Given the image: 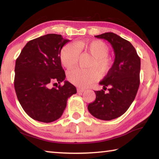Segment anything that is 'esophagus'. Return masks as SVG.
I'll use <instances>...</instances> for the list:
<instances>
[{"label": "esophagus", "instance_id": "34e87169", "mask_svg": "<svg viewBox=\"0 0 159 159\" xmlns=\"http://www.w3.org/2000/svg\"><path fill=\"white\" fill-rule=\"evenodd\" d=\"M77 90H78V92H79V93H83V92H84V91H85L84 89H82V88H78Z\"/></svg>", "mask_w": 159, "mask_h": 159}]
</instances>
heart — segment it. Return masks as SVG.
Masks as SVG:
<instances>
[{
  "label": "heart",
  "mask_w": 159,
  "mask_h": 159,
  "mask_svg": "<svg viewBox=\"0 0 159 159\" xmlns=\"http://www.w3.org/2000/svg\"><path fill=\"white\" fill-rule=\"evenodd\" d=\"M87 52L93 56L89 69L76 68L68 72L70 82L79 87H85L99 78V73L105 74L111 68L113 60L107 54L109 48L101 41H80L64 45L60 52V60L64 66L71 69L76 65L79 52Z\"/></svg>",
  "instance_id": "heart-1"
}]
</instances>
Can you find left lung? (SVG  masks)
<instances>
[{
    "label": "left lung",
    "instance_id": "1",
    "mask_svg": "<svg viewBox=\"0 0 159 159\" xmlns=\"http://www.w3.org/2000/svg\"><path fill=\"white\" fill-rule=\"evenodd\" d=\"M95 37L111 43L115 60L107 76L99 82L104 90L109 87V91H95V100L88 104V109L94 117L110 120L124 114L135 98L141 61L133 45L117 34L108 32Z\"/></svg>",
    "mask_w": 159,
    "mask_h": 159
}]
</instances>
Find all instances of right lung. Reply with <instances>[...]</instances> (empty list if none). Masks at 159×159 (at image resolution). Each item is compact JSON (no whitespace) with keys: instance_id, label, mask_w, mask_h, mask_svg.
<instances>
[{"instance_id":"obj_1","label":"right lung","mask_w":159,"mask_h":159,"mask_svg":"<svg viewBox=\"0 0 159 159\" xmlns=\"http://www.w3.org/2000/svg\"><path fill=\"white\" fill-rule=\"evenodd\" d=\"M69 40L50 34L29 41L16 60L15 90L21 107L40 122L55 121L62 115L67 99L76 93L61 67L60 52ZM50 83L56 85L49 88Z\"/></svg>"}]
</instances>
